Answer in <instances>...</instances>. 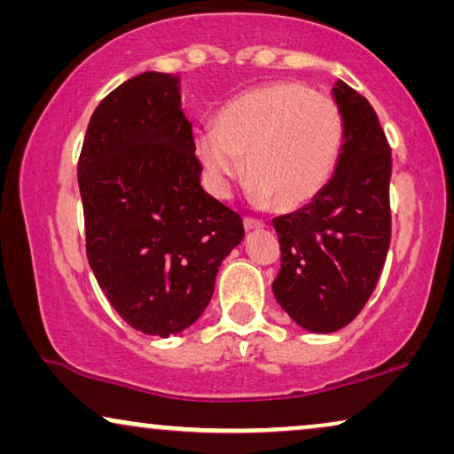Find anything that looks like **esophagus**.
<instances>
[{
	"label": "esophagus",
	"instance_id": "34e87169",
	"mask_svg": "<svg viewBox=\"0 0 454 454\" xmlns=\"http://www.w3.org/2000/svg\"><path fill=\"white\" fill-rule=\"evenodd\" d=\"M244 227H246V231H254V229H262L264 223L258 221V219H252V216H246Z\"/></svg>",
	"mask_w": 454,
	"mask_h": 454
}]
</instances>
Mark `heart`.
<instances>
[{
    "label": "heart",
    "instance_id": "obj_1",
    "mask_svg": "<svg viewBox=\"0 0 454 454\" xmlns=\"http://www.w3.org/2000/svg\"><path fill=\"white\" fill-rule=\"evenodd\" d=\"M343 117L328 97L297 82L258 86L216 114L196 153L210 190L227 196L246 176L254 202L297 208L325 190L343 146Z\"/></svg>",
    "mask_w": 454,
    "mask_h": 454
}]
</instances>
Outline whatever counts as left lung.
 Here are the masks:
<instances>
[{"instance_id":"obj_1","label":"left lung","mask_w":454,"mask_h":454,"mask_svg":"<svg viewBox=\"0 0 454 454\" xmlns=\"http://www.w3.org/2000/svg\"><path fill=\"white\" fill-rule=\"evenodd\" d=\"M343 117V146L331 182L312 202L277 216L281 246L277 301L297 325L334 333L374 294L390 246L387 134L368 98L339 80L333 89Z\"/></svg>"}]
</instances>
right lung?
<instances>
[{"label":"right lung","instance_id":"1","mask_svg":"<svg viewBox=\"0 0 454 454\" xmlns=\"http://www.w3.org/2000/svg\"><path fill=\"white\" fill-rule=\"evenodd\" d=\"M177 78L145 72L98 103L78 159L86 258L129 326L169 337L200 318L244 221L200 185Z\"/></svg>","mask_w":454,"mask_h":454}]
</instances>
